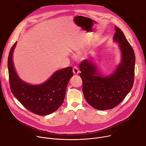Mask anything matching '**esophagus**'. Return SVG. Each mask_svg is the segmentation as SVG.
Segmentation results:
<instances>
[{"label":"esophagus","instance_id":"obj_1","mask_svg":"<svg viewBox=\"0 0 146 146\" xmlns=\"http://www.w3.org/2000/svg\"><path fill=\"white\" fill-rule=\"evenodd\" d=\"M73 73H74V74H78V73H79V70H78V68L75 66V67H74V68H73Z\"/></svg>","mask_w":146,"mask_h":146}]
</instances>
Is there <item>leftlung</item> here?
<instances>
[{
	"label": "left lung",
	"instance_id": "obj_1",
	"mask_svg": "<svg viewBox=\"0 0 146 146\" xmlns=\"http://www.w3.org/2000/svg\"><path fill=\"white\" fill-rule=\"evenodd\" d=\"M114 42L118 44L121 60L110 75L102 76L96 64L85 59L80 64V76L82 80V92L87 102L94 109H113L131 90L134 81L135 55L122 31L115 26Z\"/></svg>",
	"mask_w": 146,
	"mask_h": 146
}]
</instances>
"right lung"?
<instances>
[{
    "mask_svg": "<svg viewBox=\"0 0 146 146\" xmlns=\"http://www.w3.org/2000/svg\"><path fill=\"white\" fill-rule=\"evenodd\" d=\"M17 42L10 50L8 70L11 91L14 96L28 110L39 115L55 111L64 102L66 87L73 76L72 67L56 70L47 81L32 85L21 79L15 69L13 52Z\"/></svg>",
    "mask_w": 146,
    "mask_h": 146,
    "instance_id": "obj_1",
    "label": "right lung"
}]
</instances>
